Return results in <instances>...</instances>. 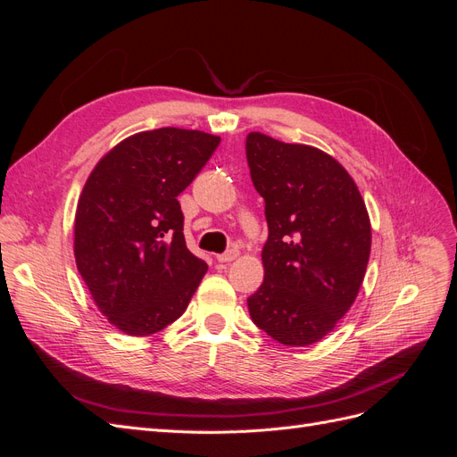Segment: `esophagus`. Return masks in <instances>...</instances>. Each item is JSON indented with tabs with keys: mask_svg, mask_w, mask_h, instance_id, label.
<instances>
[{
	"mask_svg": "<svg viewBox=\"0 0 457 457\" xmlns=\"http://www.w3.org/2000/svg\"><path fill=\"white\" fill-rule=\"evenodd\" d=\"M237 257H238V250H234V247H232V250H227L225 253L217 255V261L219 262H230V261H234Z\"/></svg>",
	"mask_w": 457,
	"mask_h": 457,
	"instance_id": "obj_1",
	"label": "esophagus"
}]
</instances>
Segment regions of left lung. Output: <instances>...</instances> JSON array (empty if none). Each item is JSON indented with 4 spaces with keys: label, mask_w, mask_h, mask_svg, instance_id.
Returning a JSON list of instances; mask_svg holds the SVG:
<instances>
[{
    "label": "left lung",
    "mask_w": 457,
    "mask_h": 457,
    "mask_svg": "<svg viewBox=\"0 0 457 457\" xmlns=\"http://www.w3.org/2000/svg\"><path fill=\"white\" fill-rule=\"evenodd\" d=\"M245 158L269 225L265 278L247 309L274 341L307 347L336 328L362 286L371 247L366 205L343 165L314 146L253 131Z\"/></svg>",
    "instance_id": "left-lung-1"
}]
</instances>
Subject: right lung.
Instances as JSON below:
<instances>
[{
    "mask_svg": "<svg viewBox=\"0 0 457 457\" xmlns=\"http://www.w3.org/2000/svg\"><path fill=\"white\" fill-rule=\"evenodd\" d=\"M220 137L177 128L137 133L95 165L74 225L78 270L110 324L150 336L175 322L205 261L188 252L177 196L213 156Z\"/></svg>",
    "mask_w": 457,
    "mask_h": 457,
    "instance_id": "1",
    "label": "right lung"
}]
</instances>
